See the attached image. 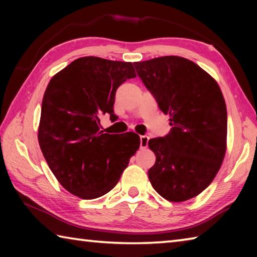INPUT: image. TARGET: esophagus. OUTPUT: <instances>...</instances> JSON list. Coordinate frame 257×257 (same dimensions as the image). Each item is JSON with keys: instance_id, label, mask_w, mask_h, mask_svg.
Wrapping results in <instances>:
<instances>
[{"instance_id": "34e87169", "label": "esophagus", "mask_w": 257, "mask_h": 257, "mask_svg": "<svg viewBox=\"0 0 257 257\" xmlns=\"http://www.w3.org/2000/svg\"><path fill=\"white\" fill-rule=\"evenodd\" d=\"M149 136H146V135H144V136H141V149L142 150H145L147 149V146H149Z\"/></svg>"}]
</instances>
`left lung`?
<instances>
[{
    "instance_id": "obj_1",
    "label": "left lung",
    "mask_w": 257,
    "mask_h": 257,
    "mask_svg": "<svg viewBox=\"0 0 257 257\" xmlns=\"http://www.w3.org/2000/svg\"><path fill=\"white\" fill-rule=\"evenodd\" d=\"M137 75L170 115L171 129L152 138L156 156L149 170L153 188L170 202H184L207 188L227 147V107L217 82L193 61L161 56L135 62Z\"/></svg>"
}]
</instances>
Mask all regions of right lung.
<instances>
[{"label": "right lung", "mask_w": 257, "mask_h": 257, "mask_svg": "<svg viewBox=\"0 0 257 257\" xmlns=\"http://www.w3.org/2000/svg\"><path fill=\"white\" fill-rule=\"evenodd\" d=\"M136 77L132 62L77 59L56 73L42 102L38 143L56 179L69 193L94 199L108 193L141 145L135 133L103 134L99 118L115 119L118 87Z\"/></svg>", "instance_id": "obj_1"}]
</instances>
